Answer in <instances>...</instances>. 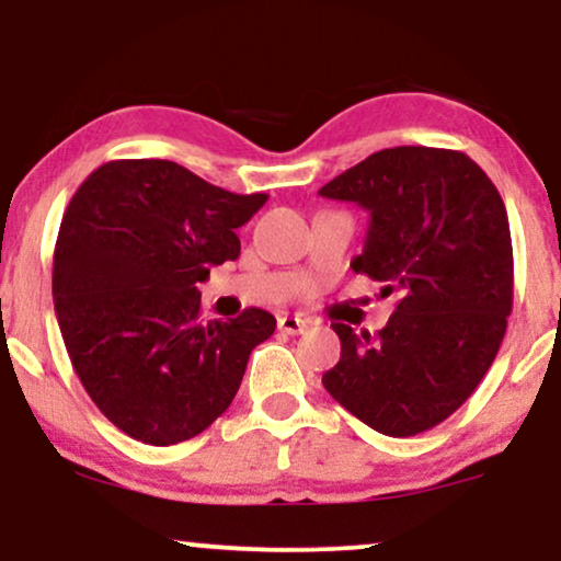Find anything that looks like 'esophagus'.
Here are the masks:
<instances>
[{
    "instance_id": "1",
    "label": "esophagus",
    "mask_w": 561,
    "mask_h": 561,
    "mask_svg": "<svg viewBox=\"0 0 561 561\" xmlns=\"http://www.w3.org/2000/svg\"><path fill=\"white\" fill-rule=\"evenodd\" d=\"M306 321L304 319H298V317H280L278 319V329L280 332H286V334H304L306 332Z\"/></svg>"
}]
</instances>
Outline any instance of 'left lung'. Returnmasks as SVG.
Returning <instances> with one entry per match:
<instances>
[{"label": "left lung", "instance_id": "8db88e82", "mask_svg": "<svg viewBox=\"0 0 561 561\" xmlns=\"http://www.w3.org/2000/svg\"><path fill=\"white\" fill-rule=\"evenodd\" d=\"M319 194L370 211L352 271L396 298L378 334L332 324L342 355L321 382L375 432H428L474 393L508 327L513 244L503 198L465 152L424 145L373 152Z\"/></svg>", "mask_w": 561, "mask_h": 561}]
</instances>
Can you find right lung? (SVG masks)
<instances>
[{"mask_svg": "<svg viewBox=\"0 0 561 561\" xmlns=\"http://www.w3.org/2000/svg\"><path fill=\"white\" fill-rule=\"evenodd\" d=\"M265 194L240 196L158 158L110 160L76 191L53 252L68 357L96 409L127 436L171 447L229 409L275 317L204 321L198 283L240 257Z\"/></svg>", "mask_w": 561, "mask_h": 561, "instance_id": "obj_1", "label": "right lung"}]
</instances>
